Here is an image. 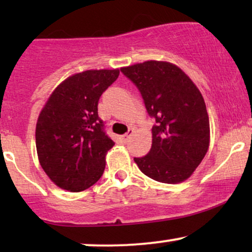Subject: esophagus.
I'll use <instances>...</instances> for the list:
<instances>
[{
	"mask_svg": "<svg viewBox=\"0 0 252 252\" xmlns=\"http://www.w3.org/2000/svg\"><path fill=\"white\" fill-rule=\"evenodd\" d=\"M132 134H134V129H129L126 134L122 135V140L124 141V142H126V141H128L130 138V136H132Z\"/></svg>",
	"mask_w": 252,
	"mask_h": 252,
	"instance_id": "obj_1",
	"label": "esophagus"
}]
</instances>
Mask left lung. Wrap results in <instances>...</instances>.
Here are the masks:
<instances>
[{
  "label": "left lung",
  "mask_w": 252,
  "mask_h": 252,
  "mask_svg": "<svg viewBox=\"0 0 252 252\" xmlns=\"http://www.w3.org/2000/svg\"><path fill=\"white\" fill-rule=\"evenodd\" d=\"M140 90L150 117L155 118L150 152L135 158L153 180L179 184L193 174L210 146V121L200 91L181 68L149 60L121 68Z\"/></svg>",
  "instance_id": "obj_1"
}]
</instances>
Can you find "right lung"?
<instances>
[{
  "instance_id": "right-lung-1",
  "label": "right lung",
  "mask_w": 252,
  "mask_h": 252,
  "mask_svg": "<svg viewBox=\"0 0 252 252\" xmlns=\"http://www.w3.org/2000/svg\"><path fill=\"white\" fill-rule=\"evenodd\" d=\"M120 70H89L68 77L46 102L36 122L35 143L42 169L60 189L80 192L103 175L115 142L98 117V100Z\"/></svg>"
}]
</instances>
